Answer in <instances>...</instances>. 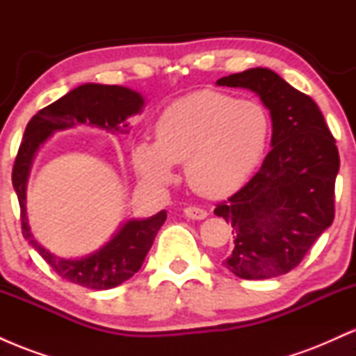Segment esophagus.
I'll list each match as a JSON object with an SVG mask.
<instances>
[{"label": "esophagus", "instance_id": "1", "mask_svg": "<svg viewBox=\"0 0 356 356\" xmlns=\"http://www.w3.org/2000/svg\"><path fill=\"white\" fill-rule=\"evenodd\" d=\"M184 214H186V218L195 219V220H202L207 218V211H204L201 207H195V206L186 207V209H184Z\"/></svg>", "mask_w": 356, "mask_h": 356}]
</instances>
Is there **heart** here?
Instances as JSON below:
<instances>
[{"instance_id": "obj_1", "label": "heart", "mask_w": 356, "mask_h": 356, "mask_svg": "<svg viewBox=\"0 0 356 356\" xmlns=\"http://www.w3.org/2000/svg\"><path fill=\"white\" fill-rule=\"evenodd\" d=\"M269 117L252 100L204 90L172 102L155 122V142L134 147L132 161L145 181L167 186L174 164L186 162L189 186L206 197H224L259 164Z\"/></svg>"}]
</instances>
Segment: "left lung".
<instances>
[{
    "label": "left lung",
    "mask_w": 356,
    "mask_h": 356,
    "mask_svg": "<svg viewBox=\"0 0 356 356\" xmlns=\"http://www.w3.org/2000/svg\"><path fill=\"white\" fill-rule=\"evenodd\" d=\"M218 85L254 92L273 120L271 150L261 169L214 209L236 232L222 264L243 280L286 275L334 219L337 144L312 97L269 68L222 76Z\"/></svg>",
    "instance_id": "obj_1"
}]
</instances>
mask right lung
I'll return each mask as SVG.
<instances>
[{
	"mask_svg": "<svg viewBox=\"0 0 356 356\" xmlns=\"http://www.w3.org/2000/svg\"><path fill=\"white\" fill-rule=\"evenodd\" d=\"M144 97L136 90L118 85L85 83L40 110L28 122L22 145L13 165V187L22 211V232L56 275L90 289H110L122 284L140 269L147 252L152 248L167 212L152 218L130 219L117 231L105 246L80 259H63L51 254L33 238L26 218V182L35 155L47 138L56 130L88 124L110 132H127V118L137 115L144 107Z\"/></svg>",
	"mask_w": 356,
	"mask_h": 356,
	"instance_id": "1",
	"label": "right lung"
}]
</instances>
